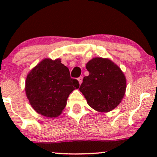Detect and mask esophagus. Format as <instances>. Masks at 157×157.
<instances>
[{
  "label": "esophagus",
  "instance_id": "1",
  "mask_svg": "<svg viewBox=\"0 0 157 157\" xmlns=\"http://www.w3.org/2000/svg\"><path fill=\"white\" fill-rule=\"evenodd\" d=\"M78 81H79V83L80 84L82 83V76L78 77Z\"/></svg>",
  "mask_w": 157,
  "mask_h": 157
}]
</instances>
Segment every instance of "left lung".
<instances>
[{
	"instance_id": "left-lung-1",
	"label": "left lung",
	"mask_w": 157,
	"mask_h": 157,
	"mask_svg": "<svg viewBox=\"0 0 157 157\" xmlns=\"http://www.w3.org/2000/svg\"><path fill=\"white\" fill-rule=\"evenodd\" d=\"M80 91L92 109L108 112L117 106L125 95L126 80L120 68L109 59L95 57L86 64Z\"/></svg>"
}]
</instances>
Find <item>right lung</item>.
Returning <instances> with one entry per match:
<instances>
[{
  "mask_svg": "<svg viewBox=\"0 0 157 157\" xmlns=\"http://www.w3.org/2000/svg\"><path fill=\"white\" fill-rule=\"evenodd\" d=\"M79 86L78 80L71 78L69 70L60 59H45L27 76L26 94L37 113L55 117L66 107L68 95Z\"/></svg>",
  "mask_w": 157,
  "mask_h": 157,
  "instance_id": "obj_1",
  "label": "right lung"
}]
</instances>
